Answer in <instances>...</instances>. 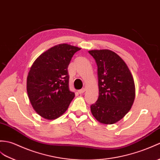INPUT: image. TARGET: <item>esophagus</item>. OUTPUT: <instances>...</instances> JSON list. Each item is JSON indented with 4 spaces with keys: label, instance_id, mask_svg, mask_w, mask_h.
Returning a JSON list of instances; mask_svg holds the SVG:
<instances>
[{
    "label": "esophagus",
    "instance_id": "obj_1",
    "mask_svg": "<svg viewBox=\"0 0 160 160\" xmlns=\"http://www.w3.org/2000/svg\"><path fill=\"white\" fill-rule=\"evenodd\" d=\"M84 91H85V88H82V89H80V90L78 91V93L79 94H83Z\"/></svg>",
    "mask_w": 160,
    "mask_h": 160
}]
</instances>
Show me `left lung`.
Returning a JSON list of instances; mask_svg holds the SVG:
<instances>
[{"label": "left lung", "instance_id": "8db88e82", "mask_svg": "<svg viewBox=\"0 0 160 160\" xmlns=\"http://www.w3.org/2000/svg\"><path fill=\"white\" fill-rule=\"evenodd\" d=\"M98 65L99 97L91 106L93 117L103 124L117 122L131 109L135 84L124 61L109 50L88 51Z\"/></svg>", "mask_w": 160, "mask_h": 160}]
</instances>
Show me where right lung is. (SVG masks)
<instances>
[{"mask_svg":"<svg viewBox=\"0 0 160 160\" xmlns=\"http://www.w3.org/2000/svg\"><path fill=\"white\" fill-rule=\"evenodd\" d=\"M80 50L69 44H59L41 54L30 69L28 98L36 112L46 119L61 116L75 96L69 91L68 68L73 54Z\"/></svg>","mask_w":160,"mask_h":160,"instance_id":"add662e5","label":"right lung"}]
</instances>
